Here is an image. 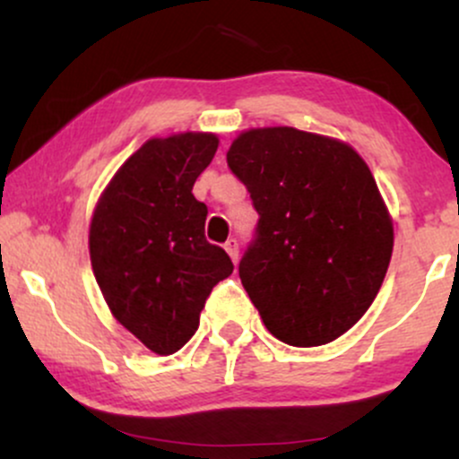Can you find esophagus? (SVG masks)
<instances>
[{
	"mask_svg": "<svg viewBox=\"0 0 459 459\" xmlns=\"http://www.w3.org/2000/svg\"><path fill=\"white\" fill-rule=\"evenodd\" d=\"M224 250L229 252V256L233 259V263H237V259H239V241H237L235 237H230V239L226 241Z\"/></svg>",
	"mask_w": 459,
	"mask_h": 459,
	"instance_id": "obj_1",
	"label": "esophagus"
}]
</instances>
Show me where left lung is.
<instances>
[{"label":"left lung","mask_w":459,"mask_h":459,"mask_svg":"<svg viewBox=\"0 0 459 459\" xmlns=\"http://www.w3.org/2000/svg\"><path fill=\"white\" fill-rule=\"evenodd\" d=\"M259 213L239 278L282 343L339 339L380 291L393 220L371 170L345 142L293 127L250 129L226 152Z\"/></svg>","instance_id":"left-lung-1"}]
</instances>
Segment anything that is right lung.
<instances>
[{
	"instance_id": "1",
	"label": "right lung",
	"mask_w": 459,
	"mask_h": 459,
	"mask_svg": "<svg viewBox=\"0 0 459 459\" xmlns=\"http://www.w3.org/2000/svg\"><path fill=\"white\" fill-rule=\"evenodd\" d=\"M218 151L213 134L142 144L118 168L91 222V261L109 310L160 356L194 336L212 289L233 261L204 237L207 204L192 187Z\"/></svg>"
}]
</instances>
